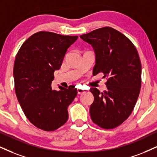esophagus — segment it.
<instances>
[{
    "instance_id": "esophagus-1",
    "label": "esophagus",
    "mask_w": 157,
    "mask_h": 157,
    "mask_svg": "<svg viewBox=\"0 0 157 157\" xmlns=\"http://www.w3.org/2000/svg\"><path fill=\"white\" fill-rule=\"evenodd\" d=\"M86 90H85V89H83L82 87H78L77 88V92H78V94H82V93H84V92H86Z\"/></svg>"
}]
</instances>
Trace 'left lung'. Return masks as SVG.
<instances>
[{
  "instance_id": "8db88e82",
  "label": "left lung",
  "mask_w": 157,
  "mask_h": 157,
  "mask_svg": "<svg viewBox=\"0 0 157 157\" xmlns=\"http://www.w3.org/2000/svg\"><path fill=\"white\" fill-rule=\"evenodd\" d=\"M93 47V75L107 77V90L90 88L94 102L90 106L92 121L103 129L121 124L132 113L141 87V63L138 51L128 38L110 27L80 36Z\"/></svg>"
}]
</instances>
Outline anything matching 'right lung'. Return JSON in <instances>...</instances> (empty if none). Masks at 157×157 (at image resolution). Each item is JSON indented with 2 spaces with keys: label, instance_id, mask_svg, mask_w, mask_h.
Here are the masks:
<instances>
[{
  "label": "right lung",
  "instance_id": "1",
  "mask_svg": "<svg viewBox=\"0 0 157 157\" xmlns=\"http://www.w3.org/2000/svg\"><path fill=\"white\" fill-rule=\"evenodd\" d=\"M78 36L40 31L32 35L17 52L13 65L15 92L25 115L36 127L54 131L68 119L67 107L77 95L75 86L53 90L54 73Z\"/></svg>",
  "mask_w": 157,
  "mask_h": 157
}]
</instances>
